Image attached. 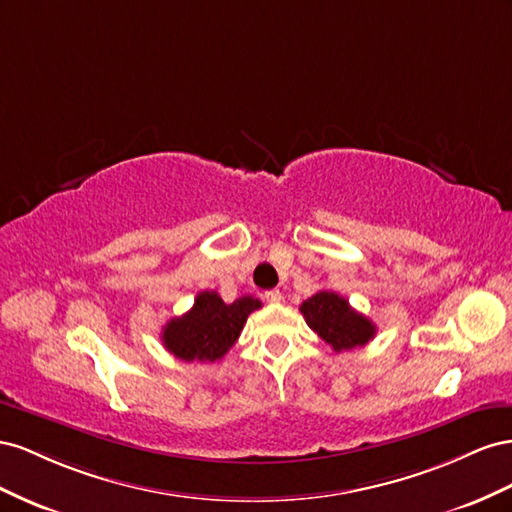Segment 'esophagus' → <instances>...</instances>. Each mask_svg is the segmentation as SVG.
<instances>
[{"mask_svg":"<svg viewBox=\"0 0 512 512\" xmlns=\"http://www.w3.org/2000/svg\"><path fill=\"white\" fill-rule=\"evenodd\" d=\"M264 300L270 302V304H279L283 300V294H281L279 289H270V291H266V294H264Z\"/></svg>","mask_w":512,"mask_h":512,"instance_id":"obj_1","label":"esophagus"}]
</instances>
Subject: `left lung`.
Wrapping results in <instances>:
<instances>
[{
    "instance_id": "1",
    "label": "left lung",
    "mask_w": 512,
    "mask_h": 512,
    "mask_svg": "<svg viewBox=\"0 0 512 512\" xmlns=\"http://www.w3.org/2000/svg\"><path fill=\"white\" fill-rule=\"evenodd\" d=\"M300 313L309 328L317 332V337L324 339L334 352L362 347L375 337L373 321L354 311L349 302L334 291H317L315 296L300 304Z\"/></svg>"
}]
</instances>
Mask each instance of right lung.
Segmentation results:
<instances>
[{
    "mask_svg": "<svg viewBox=\"0 0 512 512\" xmlns=\"http://www.w3.org/2000/svg\"><path fill=\"white\" fill-rule=\"evenodd\" d=\"M259 306L261 302L253 296L225 304L216 291H201L191 311L167 321L163 345L180 360L214 362L238 341L248 315Z\"/></svg>",
    "mask_w": 512,
    "mask_h": 512,
    "instance_id": "right-lung-1",
    "label": "right lung"
}]
</instances>
